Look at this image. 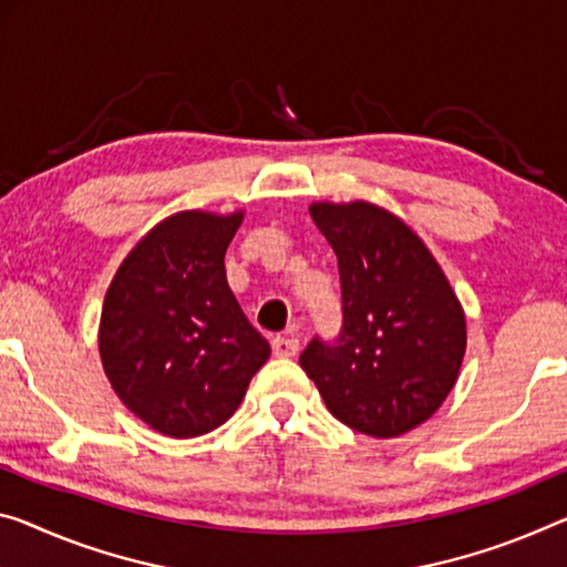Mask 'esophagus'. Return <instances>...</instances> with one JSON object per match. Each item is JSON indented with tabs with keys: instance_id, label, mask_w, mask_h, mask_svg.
I'll return each mask as SVG.
<instances>
[{
	"instance_id": "obj_1",
	"label": "esophagus",
	"mask_w": 567,
	"mask_h": 567,
	"mask_svg": "<svg viewBox=\"0 0 567 567\" xmlns=\"http://www.w3.org/2000/svg\"><path fill=\"white\" fill-rule=\"evenodd\" d=\"M271 350L276 357H293L299 350V339L289 334H278L271 339Z\"/></svg>"
}]
</instances>
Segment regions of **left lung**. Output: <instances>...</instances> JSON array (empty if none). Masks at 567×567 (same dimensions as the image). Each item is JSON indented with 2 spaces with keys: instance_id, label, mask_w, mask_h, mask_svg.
<instances>
[{
  "instance_id": "1",
  "label": "left lung",
  "mask_w": 567,
  "mask_h": 567,
  "mask_svg": "<svg viewBox=\"0 0 567 567\" xmlns=\"http://www.w3.org/2000/svg\"><path fill=\"white\" fill-rule=\"evenodd\" d=\"M332 246L342 327L311 337L299 364L337 421L393 439L439 411L458 378L466 321L421 238L368 203L311 205Z\"/></svg>"
}]
</instances>
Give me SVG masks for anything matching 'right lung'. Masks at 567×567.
<instances>
[{
    "instance_id": "right-lung-1",
    "label": "right lung",
    "mask_w": 567,
    "mask_h": 567,
    "mask_svg": "<svg viewBox=\"0 0 567 567\" xmlns=\"http://www.w3.org/2000/svg\"><path fill=\"white\" fill-rule=\"evenodd\" d=\"M240 213H179L121 264L103 301L101 360L116 395L146 425L195 439L240 405L271 347L225 278Z\"/></svg>"
}]
</instances>
